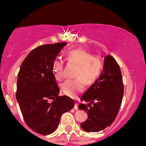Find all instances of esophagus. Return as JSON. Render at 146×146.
Instances as JSON below:
<instances>
[{"label":"esophagus","mask_w":146,"mask_h":146,"mask_svg":"<svg viewBox=\"0 0 146 146\" xmlns=\"http://www.w3.org/2000/svg\"><path fill=\"white\" fill-rule=\"evenodd\" d=\"M73 108H74L75 110H78V107L77 103H76V104H75V106H74V107H73Z\"/></svg>","instance_id":"obj_1"}]
</instances>
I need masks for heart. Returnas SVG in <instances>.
Listing matches in <instances>:
<instances>
[{"label": "heart", "instance_id": "heart-1", "mask_svg": "<svg viewBox=\"0 0 146 146\" xmlns=\"http://www.w3.org/2000/svg\"><path fill=\"white\" fill-rule=\"evenodd\" d=\"M65 57L68 63L77 66V68L74 76L76 79L66 80L61 84V89L65 95L73 98L83 90L84 83L92 85L100 78L104 70V61L99 56H92L91 53L80 48L67 51ZM63 70L64 62L55 60L53 71L57 80L62 79Z\"/></svg>", "mask_w": 146, "mask_h": 146}]
</instances>
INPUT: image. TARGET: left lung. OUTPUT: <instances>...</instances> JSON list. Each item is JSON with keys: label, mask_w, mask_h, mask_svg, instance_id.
I'll use <instances>...</instances> for the list:
<instances>
[{"label": "left lung", "mask_w": 146, "mask_h": 146, "mask_svg": "<svg viewBox=\"0 0 146 146\" xmlns=\"http://www.w3.org/2000/svg\"><path fill=\"white\" fill-rule=\"evenodd\" d=\"M123 95L120 68L111 55L104 57V70L100 78L83 94L78 109L88 114V119L80 123L85 131L99 132L110 126L117 117Z\"/></svg>", "instance_id": "left-lung-1"}]
</instances>
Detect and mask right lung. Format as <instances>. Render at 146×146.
Segmentation results:
<instances>
[{"mask_svg":"<svg viewBox=\"0 0 146 146\" xmlns=\"http://www.w3.org/2000/svg\"><path fill=\"white\" fill-rule=\"evenodd\" d=\"M67 44L39 46L27 56L17 75L16 99L26 124L42 135L52 133L63 113L75 105L69 97L58 96L60 90L53 71V63ZM48 99H53L48 103Z\"/></svg>","mask_w":146,"mask_h":146,"instance_id":"add662e5","label":"right lung"}]
</instances>
